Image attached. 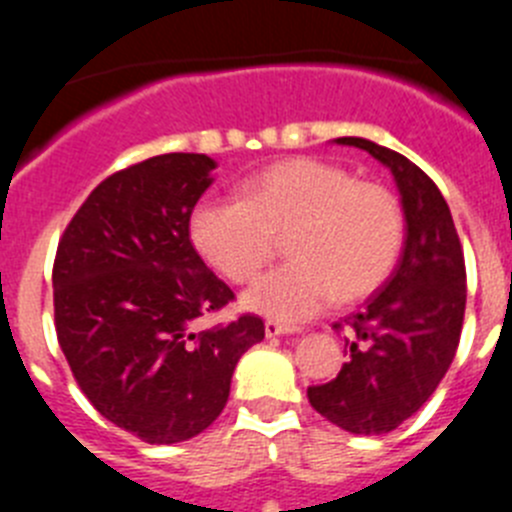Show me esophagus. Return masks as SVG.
Returning <instances> with one entry per match:
<instances>
[{
	"label": "esophagus",
	"mask_w": 512,
	"mask_h": 512,
	"mask_svg": "<svg viewBox=\"0 0 512 512\" xmlns=\"http://www.w3.org/2000/svg\"><path fill=\"white\" fill-rule=\"evenodd\" d=\"M264 330H266V336L274 338V336H284V333H295V325H284V323H277V320H266L264 323Z\"/></svg>",
	"instance_id": "1"
}]
</instances>
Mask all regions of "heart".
<instances>
[{"instance_id":"1","label":"heart","mask_w":512,"mask_h":512,"mask_svg":"<svg viewBox=\"0 0 512 512\" xmlns=\"http://www.w3.org/2000/svg\"><path fill=\"white\" fill-rule=\"evenodd\" d=\"M189 233L202 259L235 284L251 282L284 238L292 259L253 284L243 305L295 323L333 300H364L390 279L405 212L384 184L323 158H289L243 182L241 200H202Z\"/></svg>"}]
</instances>
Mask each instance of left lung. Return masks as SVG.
I'll list each match as a JSON object with an SVG mask.
<instances>
[{
    "label": "left lung",
    "mask_w": 512,
    "mask_h": 512,
    "mask_svg": "<svg viewBox=\"0 0 512 512\" xmlns=\"http://www.w3.org/2000/svg\"><path fill=\"white\" fill-rule=\"evenodd\" d=\"M390 166L408 220L395 274L361 312L348 315L351 359L336 379L307 387L325 420L359 436L395 431L436 392L456 356L467 307V266L454 217L431 176L402 153L366 138H338Z\"/></svg>",
    "instance_id": "8db88e82"
}]
</instances>
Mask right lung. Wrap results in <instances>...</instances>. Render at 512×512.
<instances>
[{"label":"right lung","instance_id":"right-lung-1","mask_svg":"<svg viewBox=\"0 0 512 512\" xmlns=\"http://www.w3.org/2000/svg\"><path fill=\"white\" fill-rule=\"evenodd\" d=\"M212 169L202 153H164L115 171L71 217L53 261L58 346L79 390L146 443L212 425L235 364L264 338L251 312L194 328L235 300L189 238Z\"/></svg>","mask_w":512,"mask_h":512}]
</instances>
